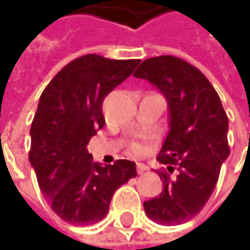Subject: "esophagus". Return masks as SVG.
<instances>
[{
  "label": "esophagus",
  "mask_w": 250,
  "mask_h": 250,
  "mask_svg": "<svg viewBox=\"0 0 250 250\" xmlns=\"http://www.w3.org/2000/svg\"><path fill=\"white\" fill-rule=\"evenodd\" d=\"M136 168H138V174H143V172L147 169V166L143 164V163H138V164H136Z\"/></svg>",
  "instance_id": "esophagus-1"
}]
</instances>
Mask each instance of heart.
Returning <instances> with one entry per match:
<instances>
[{"label":"heart","instance_id":"b5f03b06","mask_svg":"<svg viewBox=\"0 0 250 250\" xmlns=\"http://www.w3.org/2000/svg\"><path fill=\"white\" fill-rule=\"evenodd\" d=\"M133 150H135L136 153H139L140 150H142V147H140L139 145H135V146H133Z\"/></svg>","mask_w":250,"mask_h":250}]
</instances>
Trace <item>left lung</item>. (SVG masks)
Masks as SVG:
<instances>
[{"mask_svg": "<svg viewBox=\"0 0 250 250\" xmlns=\"http://www.w3.org/2000/svg\"><path fill=\"white\" fill-rule=\"evenodd\" d=\"M133 75L154 84L167 100L169 132L157 160L168 172L178 171L175 178L159 171L163 190L143 203L145 211L163 226L187 223L210 199L229 154L228 117L208 79L181 58L153 57Z\"/></svg>", "mask_w": 250, "mask_h": 250, "instance_id": "obj_1", "label": "left lung"}]
</instances>
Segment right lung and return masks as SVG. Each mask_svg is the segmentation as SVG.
<instances>
[{
	"label": "right lung",
	"mask_w": 250,
	"mask_h": 250,
	"mask_svg": "<svg viewBox=\"0 0 250 250\" xmlns=\"http://www.w3.org/2000/svg\"><path fill=\"white\" fill-rule=\"evenodd\" d=\"M139 60H108L87 54L65 65L40 96L30 128L29 161L54 213L75 226H91L107 216L114 192L136 164L117 160L93 163L89 140L105 124L103 101Z\"/></svg>",
	"instance_id": "1"
}]
</instances>
